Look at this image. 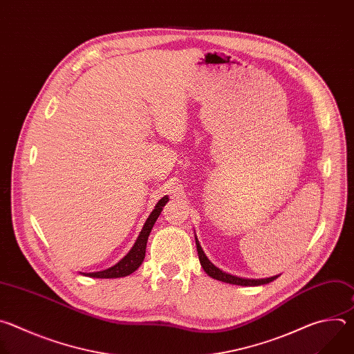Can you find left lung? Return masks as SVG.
<instances>
[{"mask_svg":"<svg viewBox=\"0 0 354 354\" xmlns=\"http://www.w3.org/2000/svg\"><path fill=\"white\" fill-rule=\"evenodd\" d=\"M196 239V248H197V254H198V261H200V265L203 266L205 272L216 279V280H220V281H224V283H230V284H236V286H262V284H268L270 281H273L274 279H277V276L274 277H269V279H242V277H236V276H232L230 273H225L223 272L221 269L216 268L209 259L205 255L203 249H201L197 238Z\"/></svg>","mask_w":354,"mask_h":354,"instance_id":"obj_1","label":"left lung"}]
</instances>
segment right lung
<instances>
[{
	"label": "right lung",
	"instance_id": "right-lung-1",
	"mask_svg": "<svg viewBox=\"0 0 354 354\" xmlns=\"http://www.w3.org/2000/svg\"><path fill=\"white\" fill-rule=\"evenodd\" d=\"M168 201V196L162 197L156 209L153 210V213L149 214V217L147 218L136 243L133 245V248L130 249L129 254L115 266L106 269V270H102V272H95V273H84L85 276H89V277H97V279H113V277H124V276H129L131 274L134 270H137L140 268V265L144 261V257H145V248H147V241H148V235L151 232V230H153V225L156 224L157 218L160 217L161 212H162V207L165 206V203Z\"/></svg>",
	"mask_w": 354,
	"mask_h": 354
}]
</instances>
